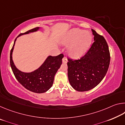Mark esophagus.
Here are the masks:
<instances>
[{"instance_id": "1", "label": "esophagus", "mask_w": 125, "mask_h": 125, "mask_svg": "<svg viewBox=\"0 0 125 125\" xmlns=\"http://www.w3.org/2000/svg\"><path fill=\"white\" fill-rule=\"evenodd\" d=\"M62 62H63V63H67L68 62V60H67V58L66 57L64 56V57L63 58Z\"/></svg>"}]
</instances>
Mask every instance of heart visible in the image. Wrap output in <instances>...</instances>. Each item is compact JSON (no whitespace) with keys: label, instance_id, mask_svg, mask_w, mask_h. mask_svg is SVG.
Wrapping results in <instances>:
<instances>
[{"label":"heart","instance_id":"1","mask_svg":"<svg viewBox=\"0 0 125 125\" xmlns=\"http://www.w3.org/2000/svg\"><path fill=\"white\" fill-rule=\"evenodd\" d=\"M92 35L87 31L79 29H73L61 40V44L68 46L67 52L69 56L78 58L87 51L92 41Z\"/></svg>","mask_w":125,"mask_h":125}]
</instances>
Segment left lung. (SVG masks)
I'll return each instance as SVG.
<instances>
[{
  "label": "left lung",
  "mask_w": 125,
  "mask_h": 125,
  "mask_svg": "<svg viewBox=\"0 0 125 125\" xmlns=\"http://www.w3.org/2000/svg\"><path fill=\"white\" fill-rule=\"evenodd\" d=\"M94 36L91 47L79 60L68 58V76L71 85L78 92L92 89L100 83L108 70L110 54L103 36L92 29Z\"/></svg>",
  "instance_id": "left-lung-1"
}]
</instances>
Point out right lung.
<instances>
[{"instance_id": "right-lung-1", "label": "right lung", "mask_w": 125, "mask_h": 125, "mask_svg": "<svg viewBox=\"0 0 125 125\" xmlns=\"http://www.w3.org/2000/svg\"><path fill=\"white\" fill-rule=\"evenodd\" d=\"M39 29V27H36L22 34L37 31ZM22 34H20L17 37ZM16 38L10 51V65L16 79L24 88L31 92L36 93L47 92L53 85L54 75L62 64L63 54L61 53L57 56H48L43 64L36 70L30 73L22 72L16 68L12 58V51Z\"/></svg>"}]
</instances>
